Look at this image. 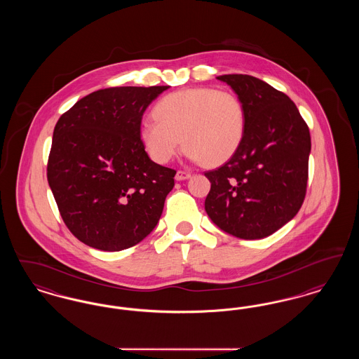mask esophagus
<instances>
[{"instance_id": "34e87169", "label": "esophagus", "mask_w": 359, "mask_h": 359, "mask_svg": "<svg viewBox=\"0 0 359 359\" xmlns=\"http://www.w3.org/2000/svg\"><path fill=\"white\" fill-rule=\"evenodd\" d=\"M189 177H191V173L186 171H177L176 172V176H175V179L179 180V182L180 180H187Z\"/></svg>"}]
</instances>
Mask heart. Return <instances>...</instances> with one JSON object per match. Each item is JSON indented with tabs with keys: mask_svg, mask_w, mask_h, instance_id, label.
I'll use <instances>...</instances> for the list:
<instances>
[{
	"mask_svg": "<svg viewBox=\"0 0 359 359\" xmlns=\"http://www.w3.org/2000/svg\"><path fill=\"white\" fill-rule=\"evenodd\" d=\"M156 120H142L140 138L156 163L165 164L182 142L191 160L218 165L229 160L245 133V107L233 91L192 87L156 103Z\"/></svg>",
	"mask_w": 359,
	"mask_h": 359,
	"instance_id": "1",
	"label": "heart"
}]
</instances>
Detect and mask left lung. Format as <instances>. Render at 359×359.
Masks as SVG:
<instances>
[{
    "label": "left lung",
    "instance_id": "left-lung-1",
    "mask_svg": "<svg viewBox=\"0 0 359 359\" xmlns=\"http://www.w3.org/2000/svg\"><path fill=\"white\" fill-rule=\"evenodd\" d=\"M245 107V133L222 167L205 172L207 215L242 239L265 238L299 212L307 192L311 136L290 97L242 74L218 76Z\"/></svg>",
    "mask_w": 359,
    "mask_h": 359
}]
</instances>
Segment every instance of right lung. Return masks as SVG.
<instances>
[{
    "label": "right lung",
    "instance_id": "1",
    "mask_svg": "<svg viewBox=\"0 0 359 359\" xmlns=\"http://www.w3.org/2000/svg\"><path fill=\"white\" fill-rule=\"evenodd\" d=\"M167 88H102L56 122L47 179L63 222L87 246L123 250L158 222L176 171L149 158L140 125L147 107Z\"/></svg>",
    "mask_w": 359,
    "mask_h": 359
}]
</instances>
